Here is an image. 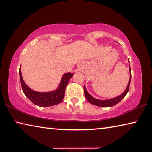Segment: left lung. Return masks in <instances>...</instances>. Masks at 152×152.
I'll return each mask as SVG.
<instances>
[{"mask_svg": "<svg viewBox=\"0 0 152 152\" xmlns=\"http://www.w3.org/2000/svg\"><path fill=\"white\" fill-rule=\"evenodd\" d=\"M128 61L129 62V60ZM129 72H130V78L129 80L128 85L126 86V90H125L120 95L116 97L110 99H106V100L97 99H95V97H93L92 95H90V94L88 93V91H86V86L85 85L84 86V92H85V95L86 97V99L88 101L89 103H91V104H93L96 105V106H99V107H112V106H114L115 105H116L117 103H118L120 102H121V100L126 95L127 93L129 92V86H130V83H131V67H129Z\"/></svg>", "mask_w": 152, "mask_h": 152, "instance_id": "1", "label": "left lung"}]
</instances>
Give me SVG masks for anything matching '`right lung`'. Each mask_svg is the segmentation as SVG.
Returning a JSON list of instances; mask_svg holds the SVG:
<instances>
[{"label": "right lung", "mask_w": 152, "mask_h": 152, "mask_svg": "<svg viewBox=\"0 0 152 152\" xmlns=\"http://www.w3.org/2000/svg\"><path fill=\"white\" fill-rule=\"evenodd\" d=\"M19 73H20L21 88L23 93L30 100V102L40 107L53 106L61 103L64 97L66 86L74 75L73 73H69V72L64 74L62 76L58 88L56 90L50 92H37L26 85L21 76V66Z\"/></svg>", "instance_id": "right-lung-1"}]
</instances>
